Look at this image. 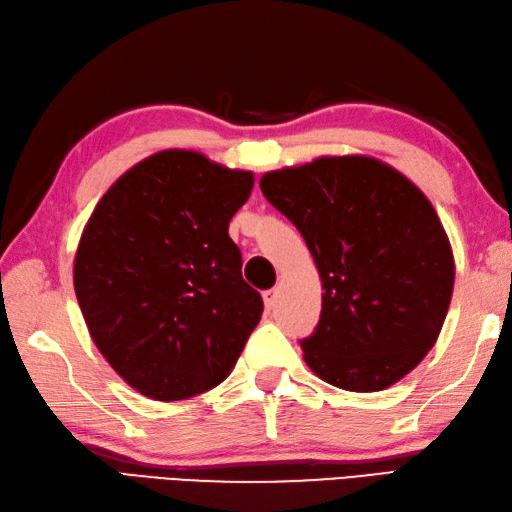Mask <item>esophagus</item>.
<instances>
[{"instance_id":"obj_1","label":"esophagus","mask_w":512,"mask_h":512,"mask_svg":"<svg viewBox=\"0 0 512 512\" xmlns=\"http://www.w3.org/2000/svg\"><path fill=\"white\" fill-rule=\"evenodd\" d=\"M276 296H278V289H267V292H263V298H265V307H267V310H274V305H276Z\"/></svg>"}]
</instances>
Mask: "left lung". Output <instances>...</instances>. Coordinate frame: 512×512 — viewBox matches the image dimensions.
I'll return each mask as SVG.
<instances>
[{"instance_id":"left-lung-1","label":"left lung","mask_w":512,"mask_h":512,"mask_svg":"<svg viewBox=\"0 0 512 512\" xmlns=\"http://www.w3.org/2000/svg\"><path fill=\"white\" fill-rule=\"evenodd\" d=\"M260 191L301 231L323 281L305 363L350 392H379L430 352L455 260L435 207L381 160L318 158L269 171Z\"/></svg>"}]
</instances>
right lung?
<instances>
[{
    "label": "right lung",
    "mask_w": 512,
    "mask_h": 512,
    "mask_svg": "<svg viewBox=\"0 0 512 512\" xmlns=\"http://www.w3.org/2000/svg\"><path fill=\"white\" fill-rule=\"evenodd\" d=\"M252 187L249 171L169 149L93 209L75 254L77 303L104 359L144 397L216 388L258 325L263 298L227 234Z\"/></svg>",
    "instance_id": "1"
}]
</instances>
